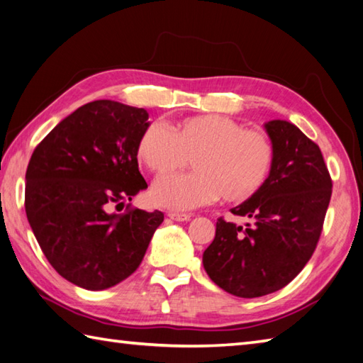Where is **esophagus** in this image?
Segmentation results:
<instances>
[{
    "instance_id": "obj_1",
    "label": "esophagus",
    "mask_w": 363,
    "mask_h": 363,
    "mask_svg": "<svg viewBox=\"0 0 363 363\" xmlns=\"http://www.w3.org/2000/svg\"><path fill=\"white\" fill-rule=\"evenodd\" d=\"M168 217L176 220V222H186V220H190V214H182V212H168Z\"/></svg>"
}]
</instances>
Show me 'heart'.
<instances>
[{
	"label": "heart",
	"instance_id": "obj_1",
	"mask_svg": "<svg viewBox=\"0 0 363 363\" xmlns=\"http://www.w3.org/2000/svg\"><path fill=\"white\" fill-rule=\"evenodd\" d=\"M137 157L157 177L181 172L192 159L195 172L160 181L152 201L162 208L189 211L220 196L228 203L252 198L264 186L275 162V145L264 130L247 129L220 115L190 116L169 130L151 123L140 133Z\"/></svg>",
	"mask_w": 363,
	"mask_h": 363
}]
</instances>
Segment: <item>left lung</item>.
I'll list each match as a JSON object with an SVG mask.
<instances>
[{
  "label": "left lung",
  "mask_w": 363,
  "mask_h": 363,
  "mask_svg": "<svg viewBox=\"0 0 363 363\" xmlns=\"http://www.w3.org/2000/svg\"><path fill=\"white\" fill-rule=\"evenodd\" d=\"M275 162L264 186L234 216L245 226L217 220L216 238L203 253L211 280L238 297H261L293 281L321 238L332 196V177L321 149L286 121L266 124Z\"/></svg>",
  "instance_id": "left-lung-1"
}]
</instances>
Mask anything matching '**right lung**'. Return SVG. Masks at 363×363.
I'll use <instances>...</instances> for the list:
<instances>
[{"label":"right lung","instance_id":"right-lung-1","mask_svg":"<svg viewBox=\"0 0 363 363\" xmlns=\"http://www.w3.org/2000/svg\"><path fill=\"white\" fill-rule=\"evenodd\" d=\"M147 118L137 106L89 102L33 151L25 186L28 222L50 264L77 286L99 291L125 280L163 222V212L129 203L147 187L137 160ZM124 203L123 215L108 212Z\"/></svg>","mask_w":363,"mask_h":363}]
</instances>
